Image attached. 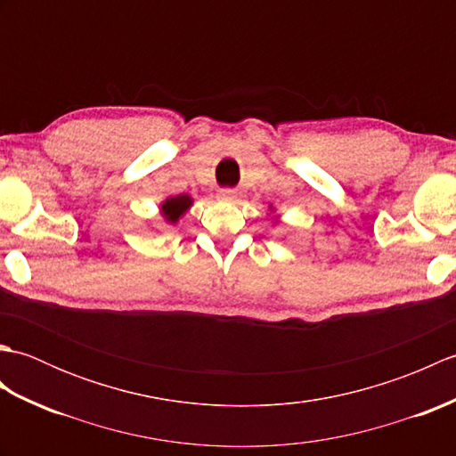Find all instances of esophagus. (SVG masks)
Returning <instances> with one entry per match:
<instances>
[{
  "instance_id": "34e87169",
  "label": "esophagus",
  "mask_w": 456,
  "mask_h": 456,
  "mask_svg": "<svg viewBox=\"0 0 456 456\" xmlns=\"http://www.w3.org/2000/svg\"><path fill=\"white\" fill-rule=\"evenodd\" d=\"M235 190L233 188H221L219 190V200H233Z\"/></svg>"
}]
</instances>
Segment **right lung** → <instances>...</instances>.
<instances>
[{
  "instance_id": "1",
  "label": "right lung",
  "mask_w": 456,
  "mask_h": 456,
  "mask_svg": "<svg viewBox=\"0 0 456 456\" xmlns=\"http://www.w3.org/2000/svg\"><path fill=\"white\" fill-rule=\"evenodd\" d=\"M190 196H176V198H168L167 201L162 203V213L170 223H176L178 217L182 216L183 211L190 208Z\"/></svg>"
}]
</instances>
